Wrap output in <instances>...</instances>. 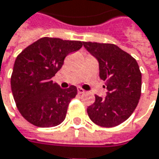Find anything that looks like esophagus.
Segmentation results:
<instances>
[{"label": "esophagus", "instance_id": "34e87169", "mask_svg": "<svg viewBox=\"0 0 159 159\" xmlns=\"http://www.w3.org/2000/svg\"><path fill=\"white\" fill-rule=\"evenodd\" d=\"M77 92H78V94H83V93H84V90L83 88L79 87V88L77 89Z\"/></svg>", "mask_w": 159, "mask_h": 159}]
</instances>
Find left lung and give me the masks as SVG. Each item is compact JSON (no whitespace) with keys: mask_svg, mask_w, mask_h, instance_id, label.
I'll return each instance as SVG.
<instances>
[{"mask_svg":"<svg viewBox=\"0 0 159 159\" xmlns=\"http://www.w3.org/2000/svg\"><path fill=\"white\" fill-rule=\"evenodd\" d=\"M98 61L99 77L106 81V98L96 97L87 108L90 120L102 127H114L134 111L141 96L142 75L137 61L114 44L83 42Z\"/></svg>","mask_w":159,"mask_h":159,"instance_id":"obj_1","label":"left lung"}]
</instances>
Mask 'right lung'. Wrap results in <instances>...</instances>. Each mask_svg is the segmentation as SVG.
I'll list each match as a JSON object with an SVG mask.
<instances>
[{
	"label": "right lung",
	"mask_w": 159,
	"mask_h": 159,
	"mask_svg": "<svg viewBox=\"0 0 159 159\" xmlns=\"http://www.w3.org/2000/svg\"><path fill=\"white\" fill-rule=\"evenodd\" d=\"M82 46L81 41L42 38L17 56L11 87L17 109L27 121L38 127H53L64 120L77 88H61L51 78L65 57Z\"/></svg>",
	"instance_id": "1"
}]
</instances>
